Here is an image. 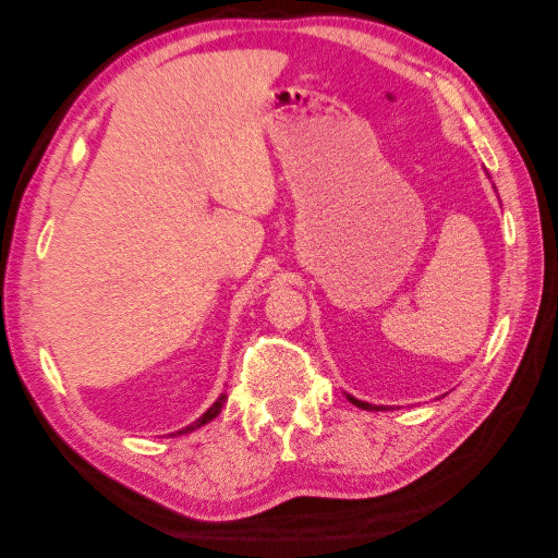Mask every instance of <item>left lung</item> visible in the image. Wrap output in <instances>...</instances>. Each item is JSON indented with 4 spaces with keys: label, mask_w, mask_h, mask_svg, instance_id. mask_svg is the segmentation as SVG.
<instances>
[{
    "label": "left lung",
    "mask_w": 558,
    "mask_h": 558,
    "mask_svg": "<svg viewBox=\"0 0 558 558\" xmlns=\"http://www.w3.org/2000/svg\"><path fill=\"white\" fill-rule=\"evenodd\" d=\"M345 398H349L355 408H363V410H386V408H383V405H371V403H363V400L353 398V396H345Z\"/></svg>",
    "instance_id": "8db88e82"
}]
</instances>
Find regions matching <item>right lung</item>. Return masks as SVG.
<instances>
[{"instance_id":"obj_1","label":"right lung","mask_w":558,"mask_h":558,"mask_svg":"<svg viewBox=\"0 0 558 558\" xmlns=\"http://www.w3.org/2000/svg\"><path fill=\"white\" fill-rule=\"evenodd\" d=\"M227 403V392H219V398L215 400L213 405H209L207 410H205V415H199L193 425H187V427H182V430H178V433H193L195 427H203V425H207L209 420H215L217 415H219V410H222V405Z\"/></svg>"}]
</instances>
